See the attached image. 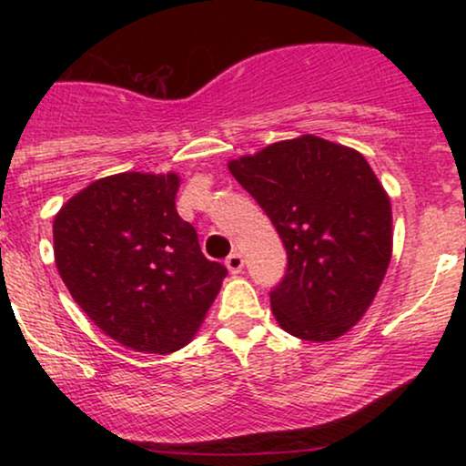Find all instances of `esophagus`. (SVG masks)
I'll return each mask as SVG.
<instances>
[{
  "label": "esophagus",
  "instance_id": "34e87169",
  "mask_svg": "<svg viewBox=\"0 0 466 466\" xmlns=\"http://www.w3.org/2000/svg\"><path fill=\"white\" fill-rule=\"evenodd\" d=\"M243 265L245 260L238 251H232V254L226 258V267L229 269V274H240V271H243Z\"/></svg>",
  "mask_w": 466,
  "mask_h": 466
}]
</instances>
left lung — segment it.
Masks as SVG:
<instances>
[{"instance_id":"1","label":"left lung","mask_w":466,"mask_h":466,"mask_svg":"<svg viewBox=\"0 0 466 466\" xmlns=\"http://www.w3.org/2000/svg\"><path fill=\"white\" fill-rule=\"evenodd\" d=\"M271 218L287 271L269 291L278 324L330 341L361 319L392 256V208L361 153L315 136L229 162Z\"/></svg>"}]
</instances>
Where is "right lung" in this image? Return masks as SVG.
Returning <instances> with one entry per match:
<instances>
[{
    "label": "right lung",
    "mask_w": 466,
    "mask_h": 466,
    "mask_svg": "<svg viewBox=\"0 0 466 466\" xmlns=\"http://www.w3.org/2000/svg\"><path fill=\"white\" fill-rule=\"evenodd\" d=\"M175 173L94 181L55 217V258L78 307L137 352L179 350L197 333L228 269L208 260L177 215Z\"/></svg>",
    "instance_id": "1"
}]
</instances>
